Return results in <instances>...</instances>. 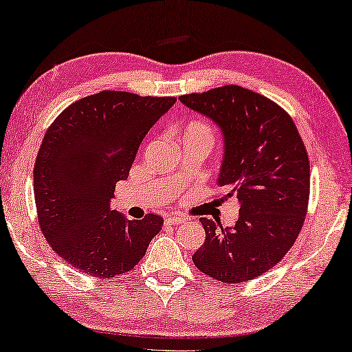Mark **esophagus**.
Masks as SVG:
<instances>
[{
  "mask_svg": "<svg viewBox=\"0 0 352 352\" xmlns=\"http://www.w3.org/2000/svg\"><path fill=\"white\" fill-rule=\"evenodd\" d=\"M184 221H186V218L181 217V214H170V217L165 218L166 224H181Z\"/></svg>",
  "mask_w": 352,
  "mask_h": 352,
  "instance_id": "34e87169",
  "label": "esophagus"
}]
</instances>
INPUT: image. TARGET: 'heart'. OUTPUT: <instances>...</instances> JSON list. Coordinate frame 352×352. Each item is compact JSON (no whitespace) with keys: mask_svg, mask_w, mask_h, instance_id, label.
I'll return each instance as SVG.
<instances>
[{"mask_svg":"<svg viewBox=\"0 0 352 352\" xmlns=\"http://www.w3.org/2000/svg\"><path fill=\"white\" fill-rule=\"evenodd\" d=\"M182 139H196L212 146L214 140V131L204 120H190L181 129V140Z\"/></svg>","mask_w":352,"mask_h":352,"instance_id":"obj_1","label":"heart"}]
</instances>
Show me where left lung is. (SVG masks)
Segmentation results:
<instances>
[{
  "mask_svg": "<svg viewBox=\"0 0 352 352\" xmlns=\"http://www.w3.org/2000/svg\"><path fill=\"white\" fill-rule=\"evenodd\" d=\"M179 100L217 123L224 135L218 186L236 199L233 227L201 218L206 241L193 263L227 285L266 274L283 260L303 227L309 202V157L292 117L280 104L238 85Z\"/></svg>",
  "mask_w": 352,
  "mask_h": 352,
  "instance_id": "left-lung-1",
  "label": "left lung"
}]
</instances>
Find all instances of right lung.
Returning <instances> with one entry per match:
<instances>
[{"mask_svg":"<svg viewBox=\"0 0 352 352\" xmlns=\"http://www.w3.org/2000/svg\"><path fill=\"white\" fill-rule=\"evenodd\" d=\"M175 102L102 91L69 104L47 128L34 166L36 214L52 250L80 272H129L162 229L159 214L126 219L111 199L140 142Z\"/></svg>","mask_w":352,"mask_h":352,"instance_id":"add662e5","label":"right lung"}]
</instances>
